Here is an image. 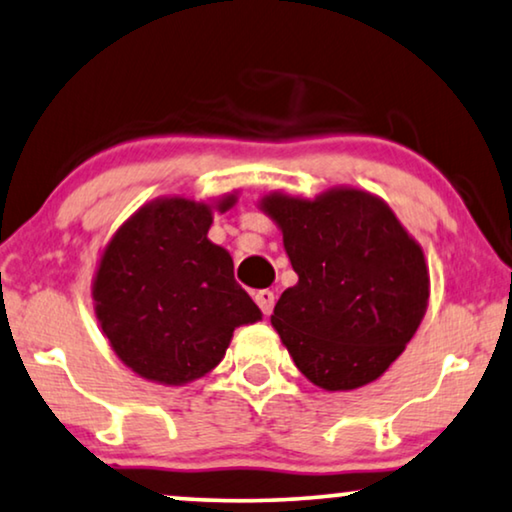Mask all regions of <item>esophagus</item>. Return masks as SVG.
Segmentation results:
<instances>
[{"label": "esophagus", "instance_id": "esophagus-1", "mask_svg": "<svg viewBox=\"0 0 512 512\" xmlns=\"http://www.w3.org/2000/svg\"><path fill=\"white\" fill-rule=\"evenodd\" d=\"M254 300H256V305L261 307L265 316L272 314V309H274V293L272 291H268V288H265V291H258L254 295Z\"/></svg>", "mask_w": 512, "mask_h": 512}]
</instances>
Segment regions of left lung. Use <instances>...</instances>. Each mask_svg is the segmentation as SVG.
Wrapping results in <instances>:
<instances>
[{
  "mask_svg": "<svg viewBox=\"0 0 512 512\" xmlns=\"http://www.w3.org/2000/svg\"><path fill=\"white\" fill-rule=\"evenodd\" d=\"M261 207L298 272L270 318L295 367L323 390L379 379L425 316L420 244L381 198L360 189H330L314 201L270 194Z\"/></svg>",
  "mask_w": 512,
  "mask_h": 512,
  "instance_id": "obj_1",
  "label": "left lung"
}]
</instances>
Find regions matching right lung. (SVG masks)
<instances>
[{"instance_id": "right-lung-1", "label": "right lung", "mask_w": 512, "mask_h": 512, "mask_svg": "<svg viewBox=\"0 0 512 512\" xmlns=\"http://www.w3.org/2000/svg\"><path fill=\"white\" fill-rule=\"evenodd\" d=\"M235 196L217 203L226 212ZM212 207L157 198L103 249L92 298L103 335L147 381L184 385L212 372L233 330L261 309L233 277V258L207 240Z\"/></svg>"}]
</instances>
